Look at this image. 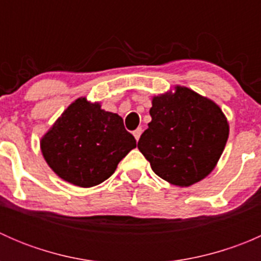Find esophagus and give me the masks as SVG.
<instances>
[{
    "label": "esophagus",
    "mask_w": 261,
    "mask_h": 261,
    "mask_svg": "<svg viewBox=\"0 0 261 261\" xmlns=\"http://www.w3.org/2000/svg\"><path fill=\"white\" fill-rule=\"evenodd\" d=\"M134 136H135V139H136V141L139 140V139H140V136H141V134H143V128L141 127H139V128H136L135 131H134Z\"/></svg>",
    "instance_id": "34e87169"
}]
</instances>
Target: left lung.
Returning a JSON list of instances; mask_svg holds the SVG:
<instances>
[{
	"label": "left lung",
	"mask_w": 261,
	"mask_h": 261,
	"mask_svg": "<svg viewBox=\"0 0 261 261\" xmlns=\"http://www.w3.org/2000/svg\"><path fill=\"white\" fill-rule=\"evenodd\" d=\"M151 103V121L138 147L155 174L178 187L206 178L228 139V122L222 110L181 86L154 97Z\"/></svg>",
	"instance_id": "1"
}]
</instances>
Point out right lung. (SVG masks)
Segmentation results:
<instances>
[{"label":"right lung","instance_id":"right-lung-1","mask_svg":"<svg viewBox=\"0 0 261 261\" xmlns=\"http://www.w3.org/2000/svg\"><path fill=\"white\" fill-rule=\"evenodd\" d=\"M41 152L63 180L89 188L111 177L136 140L117 114L86 97L75 99L40 141Z\"/></svg>","mask_w":261,"mask_h":261}]
</instances>
